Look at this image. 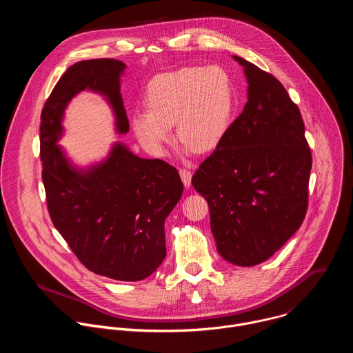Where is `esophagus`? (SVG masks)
Listing matches in <instances>:
<instances>
[{
	"instance_id": "obj_1",
	"label": "esophagus",
	"mask_w": 353,
	"mask_h": 353,
	"mask_svg": "<svg viewBox=\"0 0 353 353\" xmlns=\"http://www.w3.org/2000/svg\"><path fill=\"white\" fill-rule=\"evenodd\" d=\"M179 173H180V177H181L184 185H185V187H190V185H191V176H192V173H191L188 169H184V168L180 169Z\"/></svg>"
}]
</instances>
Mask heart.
Masks as SVG:
<instances>
[{
	"label": "heart",
	"instance_id": "b5f03b06",
	"mask_svg": "<svg viewBox=\"0 0 353 353\" xmlns=\"http://www.w3.org/2000/svg\"><path fill=\"white\" fill-rule=\"evenodd\" d=\"M148 110H137L131 123L139 142L154 155H163L172 125L187 152L214 149L225 137L233 112L229 75L218 67H184L157 75L145 93Z\"/></svg>",
	"mask_w": 353,
	"mask_h": 353
}]
</instances>
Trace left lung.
<instances>
[{
    "instance_id": "left-lung-1",
    "label": "left lung",
    "mask_w": 353,
    "mask_h": 353,
    "mask_svg": "<svg viewBox=\"0 0 353 353\" xmlns=\"http://www.w3.org/2000/svg\"><path fill=\"white\" fill-rule=\"evenodd\" d=\"M244 67L248 97L191 183L210 207L218 253L240 267L278 251L303 222L312 150L297 105L270 72Z\"/></svg>"
}]
</instances>
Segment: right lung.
<instances>
[{
  "instance_id": "obj_1",
  "label": "right lung",
  "mask_w": 353,
  "mask_h": 353,
  "mask_svg": "<svg viewBox=\"0 0 353 353\" xmlns=\"http://www.w3.org/2000/svg\"><path fill=\"white\" fill-rule=\"evenodd\" d=\"M124 68L114 59H94L64 72L41 110L40 159L48 215L77 259L94 274L134 282L165 260V219L184 188L177 169L162 159L138 158L116 143L106 162L79 172L56 143L64 109L83 89L105 94L117 131L128 132L120 93Z\"/></svg>"
}]
</instances>
